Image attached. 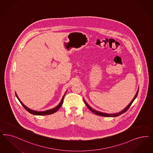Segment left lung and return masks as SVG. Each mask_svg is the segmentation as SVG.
<instances>
[{"label": "left lung", "mask_w": 153, "mask_h": 153, "mask_svg": "<svg viewBox=\"0 0 153 153\" xmlns=\"http://www.w3.org/2000/svg\"><path fill=\"white\" fill-rule=\"evenodd\" d=\"M138 93V89L137 90V93H136V95L134 96V98H133V99L132 100V101H131V102L128 105H127V107H126L123 110H122V111H120V112H118V113H116V114H106V113L101 112H100V111H96L95 110H94L93 108H92L90 106L88 105V104L86 102V101L85 100L84 103L86 104V106L89 108V109L90 111H91V112H93L94 114H95L97 115H100V116H105V117H116V116H119V115H120L122 114H123V113L126 112V111L129 109V108L131 107V105H132V103L133 102V101L134 100L136 99V98L137 97Z\"/></svg>", "instance_id": "8db88e82"}]
</instances>
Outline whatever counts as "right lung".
<instances>
[{
  "mask_svg": "<svg viewBox=\"0 0 153 153\" xmlns=\"http://www.w3.org/2000/svg\"><path fill=\"white\" fill-rule=\"evenodd\" d=\"M66 93H67V91H66V92H65V93L64 94L62 100H61V102H60V103H59V105H58L56 107L53 108H52V109H50V110H48L47 111H34V110H32L31 109L29 108L28 107H27V106H25V105H24L22 103V102H21V100H20V99L19 98V97H17V95L16 94V93H15V94H16V97L17 98V99H18L20 101V102L21 103V104L22 105V106L25 108V109L27 111H28L29 113L32 114L33 115H50V114H53V113L56 112L58 111V110L60 108V107L62 106V104H63L64 97V96L65 95Z\"/></svg>",
  "mask_w": 153,
  "mask_h": 153,
  "instance_id": "obj_1",
  "label": "right lung"
}]
</instances>
